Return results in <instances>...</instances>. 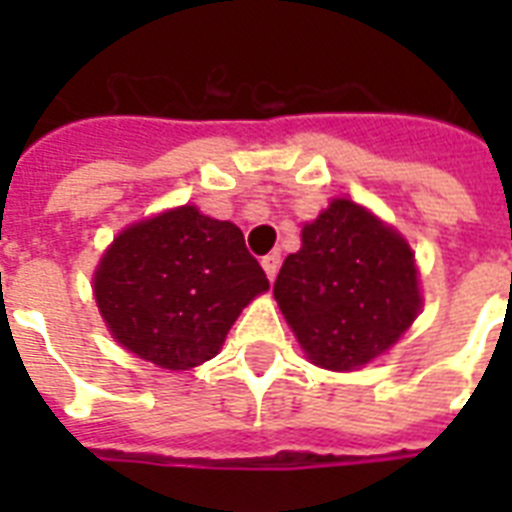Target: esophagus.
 <instances>
[{"mask_svg": "<svg viewBox=\"0 0 512 512\" xmlns=\"http://www.w3.org/2000/svg\"><path fill=\"white\" fill-rule=\"evenodd\" d=\"M260 263H263V268H265V276L273 281L281 268V252H271V255H265Z\"/></svg>", "mask_w": 512, "mask_h": 512, "instance_id": "obj_1", "label": "esophagus"}]
</instances>
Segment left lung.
I'll return each mask as SVG.
<instances>
[{"instance_id": "obj_1", "label": "left lung", "mask_w": 512, "mask_h": 512, "mask_svg": "<svg viewBox=\"0 0 512 512\" xmlns=\"http://www.w3.org/2000/svg\"><path fill=\"white\" fill-rule=\"evenodd\" d=\"M273 297L316 366L348 372L404 335L420 313L409 244L372 212L335 199L303 228Z\"/></svg>"}]
</instances>
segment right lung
I'll list each match as a JSON object with an SVG mask.
<instances>
[{
    "mask_svg": "<svg viewBox=\"0 0 512 512\" xmlns=\"http://www.w3.org/2000/svg\"><path fill=\"white\" fill-rule=\"evenodd\" d=\"M265 289L244 233L196 207L130 225L95 271V300L111 335L162 369L209 361L241 308Z\"/></svg>",
    "mask_w": 512,
    "mask_h": 512,
    "instance_id": "right-lung-1",
    "label": "right lung"
}]
</instances>
